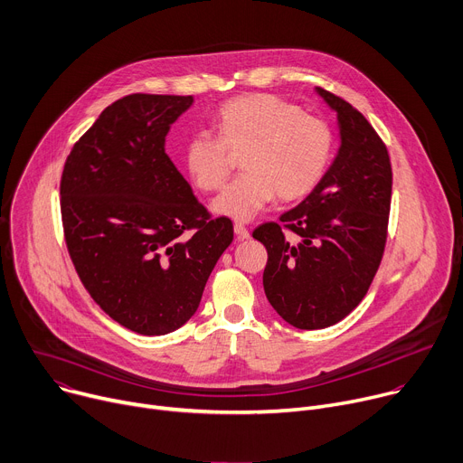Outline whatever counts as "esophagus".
I'll return each instance as SVG.
<instances>
[{"label":"esophagus","instance_id":"34e87169","mask_svg":"<svg viewBox=\"0 0 463 463\" xmlns=\"http://www.w3.org/2000/svg\"><path fill=\"white\" fill-rule=\"evenodd\" d=\"M234 234L238 236V240H247L249 238V231L241 223H234Z\"/></svg>","mask_w":463,"mask_h":463}]
</instances>
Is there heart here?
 <instances>
[{
    "mask_svg": "<svg viewBox=\"0 0 463 463\" xmlns=\"http://www.w3.org/2000/svg\"><path fill=\"white\" fill-rule=\"evenodd\" d=\"M220 138L195 133L184 144V165L204 192L222 188L231 172V151H241L236 177L214 201L220 216L249 222L275 195L296 201L321 181L332 153L328 125L271 94L234 98L216 112Z\"/></svg>",
    "mask_w": 463,
    "mask_h": 463,
    "instance_id": "obj_1",
    "label": "heart"
}]
</instances>
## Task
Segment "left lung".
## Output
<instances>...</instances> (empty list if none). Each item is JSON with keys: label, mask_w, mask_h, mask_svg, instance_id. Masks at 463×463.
Instances as JSON below:
<instances>
[{"label": "left lung", "mask_w": 463, "mask_h": 463, "mask_svg": "<svg viewBox=\"0 0 463 463\" xmlns=\"http://www.w3.org/2000/svg\"><path fill=\"white\" fill-rule=\"evenodd\" d=\"M316 92L338 118V155L280 223L253 232L268 249V301L303 330L342 321L364 299L383 260L392 203V164L381 137L353 105L319 87Z\"/></svg>", "instance_id": "1"}]
</instances>
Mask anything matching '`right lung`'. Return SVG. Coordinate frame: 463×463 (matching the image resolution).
<instances>
[{"label": "right lung", "mask_w": 463, "mask_h": 463, "mask_svg": "<svg viewBox=\"0 0 463 463\" xmlns=\"http://www.w3.org/2000/svg\"><path fill=\"white\" fill-rule=\"evenodd\" d=\"M192 96L131 94L79 138L61 179L64 238L92 299L144 335L183 326L234 238L213 220L165 155Z\"/></svg>", "instance_id": "right-lung-1"}]
</instances>
